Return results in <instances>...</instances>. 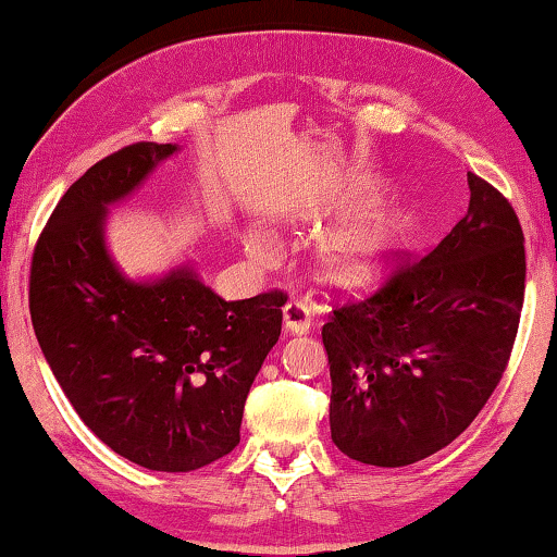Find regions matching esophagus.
<instances>
[{"label":"esophagus","mask_w":557,"mask_h":557,"mask_svg":"<svg viewBox=\"0 0 557 557\" xmlns=\"http://www.w3.org/2000/svg\"><path fill=\"white\" fill-rule=\"evenodd\" d=\"M284 326L292 334H307L311 330V307L299 299L288 301L284 307Z\"/></svg>","instance_id":"obj_1"}]
</instances>
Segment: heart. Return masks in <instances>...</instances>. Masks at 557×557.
<instances>
[{"mask_svg":"<svg viewBox=\"0 0 557 557\" xmlns=\"http://www.w3.org/2000/svg\"><path fill=\"white\" fill-rule=\"evenodd\" d=\"M410 235L413 220L403 210L339 227L322 243L319 273L332 286L368 288L391 271L395 258L410 243ZM248 248L253 256H265V246L253 235L248 238Z\"/></svg>","mask_w":557,"mask_h":557,"instance_id":"1","label":"heart"}]
</instances>
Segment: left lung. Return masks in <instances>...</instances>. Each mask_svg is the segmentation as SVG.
I'll list each match as a JSON object with an SVG mask.
<instances>
[{
    "instance_id": "obj_1",
    "label": "left lung",
    "mask_w": 557,
    "mask_h": 557,
    "mask_svg": "<svg viewBox=\"0 0 557 557\" xmlns=\"http://www.w3.org/2000/svg\"><path fill=\"white\" fill-rule=\"evenodd\" d=\"M469 177V210L418 261L395 258L368 299L334 301L332 441L349 459L408 467L469 429L505 375L524 301V235L490 182Z\"/></svg>"
}]
</instances>
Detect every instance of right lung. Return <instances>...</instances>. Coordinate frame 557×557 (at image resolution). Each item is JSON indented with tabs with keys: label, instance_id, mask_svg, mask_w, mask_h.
<instances>
[{
	"label": "right lung",
	"instance_id": "obj_1",
	"mask_svg": "<svg viewBox=\"0 0 557 557\" xmlns=\"http://www.w3.org/2000/svg\"><path fill=\"white\" fill-rule=\"evenodd\" d=\"M139 141L67 187L37 238L29 317L83 423L151 471H195L231 454L243 408L278 342L286 294L225 301L189 269L139 284L103 243L106 208L174 154Z\"/></svg>",
	"mask_w": 557,
	"mask_h": 557
}]
</instances>
